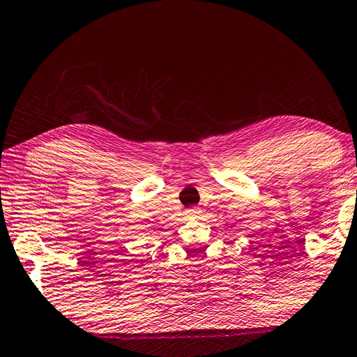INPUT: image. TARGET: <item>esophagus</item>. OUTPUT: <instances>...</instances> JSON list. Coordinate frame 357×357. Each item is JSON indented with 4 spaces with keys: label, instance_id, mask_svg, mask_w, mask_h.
Returning <instances> with one entry per match:
<instances>
[{
    "label": "esophagus",
    "instance_id": "1",
    "mask_svg": "<svg viewBox=\"0 0 357 357\" xmlns=\"http://www.w3.org/2000/svg\"><path fill=\"white\" fill-rule=\"evenodd\" d=\"M186 213H188L189 217H197L199 213H201V208H199V207H189L188 211H186Z\"/></svg>",
    "mask_w": 357,
    "mask_h": 357
}]
</instances>
